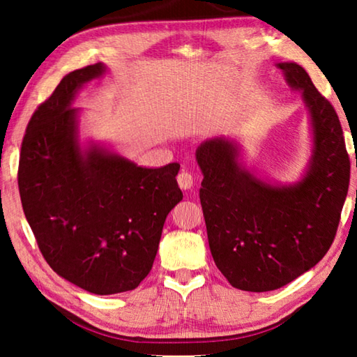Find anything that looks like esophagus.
<instances>
[{
  "label": "esophagus",
  "mask_w": 357,
  "mask_h": 357,
  "mask_svg": "<svg viewBox=\"0 0 357 357\" xmlns=\"http://www.w3.org/2000/svg\"><path fill=\"white\" fill-rule=\"evenodd\" d=\"M178 184L183 190H189L193 187V174L187 170H183L178 174Z\"/></svg>",
  "instance_id": "obj_1"
}]
</instances>
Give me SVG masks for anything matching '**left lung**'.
<instances>
[{
  "label": "left lung",
  "instance_id": "8db88e82",
  "mask_svg": "<svg viewBox=\"0 0 357 357\" xmlns=\"http://www.w3.org/2000/svg\"><path fill=\"white\" fill-rule=\"evenodd\" d=\"M287 82L302 89L310 110L313 157L291 187L261 183L236 162L233 143H202L200 202L214 263L229 285L273 291L298 279L334 243L349 185V155L335 108L296 63H282Z\"/></svg>",
  "mask_w": 357,
  "mask_h": 357
}]
</instances>
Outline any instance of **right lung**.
<instances>
[{
    "label": "right lung",
    "instance_id": "obj_1",
    "mask_svg": "<svg viewBox=\"0 0 357 357\" xmlns=\"http://www.w3.org/2000/svg\"><path fill=\"white\" fill-rule=\"evenodd\" d=\"M104 70L98 63L70 72L36 108L17 178L23 213L50 268L89 293L116 294L149 274L183 192L179 164L143 168L99 148L84 154L78 148L70 100Z\"/></svg>",
    "mask_w": 357,
    "mask_h": 357
}]
</instances>
